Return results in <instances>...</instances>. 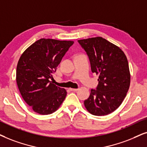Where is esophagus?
Wrapping results in <instances>:
<instances>
[{
  "instance_id": "1",
  "label": "esophagus",
  "mask_w": 147,
  "mask_h": 147,
  "mask_svg": "<svg viewBox=\"0 0 147 147\" xmlns=\"http://www.w3.org/2000/svg\"><path fill=\"white\" fill-rule=\"evenodd\" d=\"M70 90L71 91V92H77L78 90V88L77 89H74V88H70Z\"/></svg>"
}]
</instances>
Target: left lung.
Wrapping results in <instances>:
<instances>
[{
    "instance_id": "1",
    "label": "left lung",
    "mask_w": 147,
    "mask_h": 147,
    "mask_svg": "<svg viewBox=\"0 0 147 147\" xmlns=\"http://www.w3.org/2000/svg\"><path fill=\"white\" fill-rule=\"evenodd\" d=\"M86 52L93 73L99 76L96 90L84 101L87 110L96 116H103L116 110L129 90L130 74L125 53L119 47L102 37L79 40Z\"/></svg>"
}]
</instances>
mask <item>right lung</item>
I'll return each mask as SVG.
<instances>
[{
    "label": "right lung",
    "mask_w": 147,
    "mask_h": 147,
    "mask_svg": "<svg viewBox=\"0 0 147 147\" xmlns=\"http://www.w3.org/2000/svg\"><path fill=\"white\" fill-rule=\"evenodd\" d=\"M73 41L40 38L22 53L16 70V81L24 101L40 115L57 110L66 96L64 88L50 79Z\"/></svg>",
    "instance_id": "obj_1"
}]
</instances>
